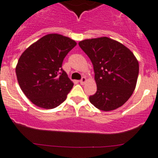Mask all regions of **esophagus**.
<instances>
[{
    "label": "esophagus",
    "instance_id": "1",
    "mask_svg": "<svg viewBox=\"0 0 158 158\" xmlns=\"http://www.w3.org/2000/svg\"><path fill=\"white\" fill-rule=\"evenodd\" d=\"M86 81H87V79H86V78H85V77H82V79H81V80L79 81V82H80V84L84 85V84L86 82Z\"/></svg>",
    "mask_w": 158,
    "mask_h": 158
}]
</instances>
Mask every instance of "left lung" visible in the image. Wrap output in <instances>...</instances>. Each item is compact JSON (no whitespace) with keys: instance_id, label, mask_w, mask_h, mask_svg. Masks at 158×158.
I'll return each mask as SVG.
<instances>
[{"instance_id":"8db88e82","label":"left lung","mask_w":158,"mask_h":158,"mask_svg":"<svg viewBox=\"0 0 158 158\" xmlns=\"http://www.w3.org/2000/svg\"><path fill=\"white\" fill-rule=\"evenodd\" d=\"M94 67L97 92L89 101L98 109L110 111L123 105L133 93L139 66L133 53L107 37L79 42Z\"/></svg>"}]
</instances>
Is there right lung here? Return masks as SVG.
<instances>
[{
    "instance_id": "1",
    "label": "right lung",
    "mask_w": 158,
    "mask_h": 158,
    "mask_svg": "<svg viewBox=\"0 0 158 158\" xmlns=\"http://www.w3.org/2000/svg\"><path fill=\"white\" fill-rule=\"evenodd\" d=\"M74 40L59 34H48L31 44L16 66L18 83L25 95L38 107L53 109L66 100L73 82L62 69Z\"/></svg>"
}]
</instances>
